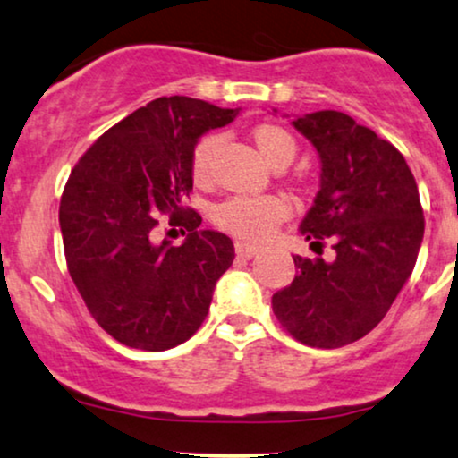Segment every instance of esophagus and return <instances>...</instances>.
<instances>
[{
  "mask_svg": "<svg viewBox=\"0 0 458 458\" xmlns=\"http://www.w3.org/2000/svg\"><path fill=\"white\" fill-rule=\"evenodd\" d=\"M234 250H236V256H241V259H247V260L254 259V256L259 254V247L250 245V243H243V241H236Z\"/></svg>",
  "mask_w": 458,
  "mask_h": 458,
  "instance_id": "esophagus-1",
  "label": "esophagus"
}]
</instances>
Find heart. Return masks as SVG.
Returning a JSON list of instances; mask_svg holds the SVG:
<instances>
[{"instance_id":"heart-1","label":"heart","mask_w":458,"mask_h":458,"mask_svg":"<svg viewBox=\"0 0 458 458\" xmlns=\"http://www.w3.org/2000/svg\"><path fill=\"white\" fill-rule=\"evenodd\" d=\"M251 135H254L260 155L271 165L291 163L293 157H295V140L280 124H259ZM219 146H222V135L219 133H207L196 141L191 150L193 181H211ZM288 213H291L288 199L276 196V193H260V196H256V193H234V196H228L215 207L213 222L225 233L239 236V239L262 241L276 230L277 224H282L288 217Z\"/></svg>"}]
</instances>
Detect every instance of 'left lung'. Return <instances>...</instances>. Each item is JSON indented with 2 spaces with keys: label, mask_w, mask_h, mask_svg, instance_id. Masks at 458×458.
I'll return each instance as SVG.
<instances>
[{
  "label": "left lung",
  "mask_w": 458,
  "mask_h": 458,
  "mask_svg": "<svg viewBox=\"0 0 458 458\" xmlns=\"http://www.w3.org/2000/svg\"><path fill=\"white\" fill-rule=\"evenodd\" d=\"M317 146L323 174L301 234L335 259L293 256L297 276L271 297L276 318L293 338L338 349L381 323L411 276L424 236L418 185L404 157L375 131L343 112L293 120Z\"/></svg>",
  "instance_id": "1"
}]
</instances>
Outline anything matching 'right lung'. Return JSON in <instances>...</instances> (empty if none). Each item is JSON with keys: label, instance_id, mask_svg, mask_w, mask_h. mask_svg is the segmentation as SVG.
<instances>
[{"label": "right lung", "instance_id": "right-lung-1", "mask_svg": "<svg viewBox=\"0 0 458 458\" xmlns=\"http://www.w3.org/2000/svg\"><path fill=\"white\" fill-rule=\"evenodd\" d=\"M234 109L161 97L105 131L79 157L60 199L66 267L88 312L118 343L165 351L204 323L215 282L234 260L225 234L198 230L191 150ZM187 229L182 246L156 243V228Z\"/></svg>", "mask_w": 458, "mask_h": 458}]
</instances>
